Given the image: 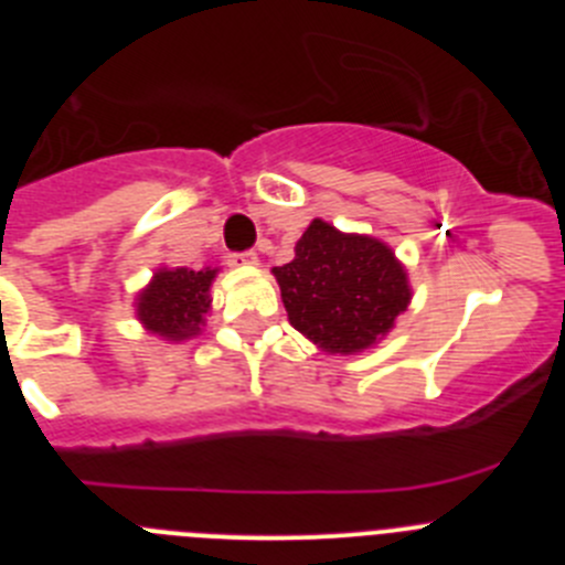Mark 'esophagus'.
<instances>
[{"mask_svg": "<svg viewBox=\"0 0 565 565\" xmlns=\"http://www.w3.org/2000/svg\"><path fill=\"white\" fill-rule=\"evenodd\" d=\"M232 266H243V268H254L259 263V257L254 252H243V254H232V259H228Z\"/></svg>", "mask_w": 565, "mask_h": 565, "instance_id": "esophagus-1", "label": "esophagus"}]
</instances>
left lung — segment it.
<instances>
[{"instance_id": "8db88e82", "label": "left lung", "mask_w": 565, "mask_h": 565, "mask_svg": "<svg viewBox=\"0 0 565 565\" xmlns=\"http://www.w3.org/2000/svg\"><path fill=\"white\" fill-rule=\"evenodd\" d=\"M288 322L319 351L356 356L382 342L413 299L411 277L384 239L311 221L294 259L271 268Z\"/></svg>"}]
</instances>
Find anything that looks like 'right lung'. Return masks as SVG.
<instances>
[{"label": "right lung", "mask_w": 565, "mask_h": 565, "mask_svg": "<svg viewBox=\"0 0 565 565\" xmlns=\"http://www.w3.org/2000/svg\"><path fill=\"white\" fill-rule=\"evenodd\" d=\"M221 268H169L152 271V279L135 294V319L143 331L161 337L163 342H186L206 326L212 311V282Z\"/></svg>", "instance_id": "add662e5"}]
</instances>
